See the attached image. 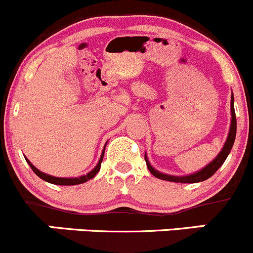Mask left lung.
<instances>
[{
	"mask_svg": "<svg viewBox=\"0 0 253 253\" xmlns=\"http://www.w3.org/2000/svg\"><path fill=\"white\" fill-rule=\"evenodd\" d=\"M235 136H236V114H235V109H234V96H231V126H230L229 136H227L226 142H225L224 147H222V150L220 151V154L215 157L214 161H211L208 166H206L202 171L197 172V173L189 174V176H183V177L169 176V174H164L161 173V172L156 171L155 169H152V166L149 164L146 156H145L146 166L147 169H149V171L151 172L156 178L164 179V181L177 182V183H197V182L206 181V179H208L209 177H211L212 174L219 169V167L225 162L227 155L230 154V150H231L232 145H234Z\"/></svg>",
	"mask_w": 253,
	"mask_h": 253,
	"instance_id": "obj_1",
	"label": "left lung"
}]
</instances>
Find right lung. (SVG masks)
I'll list each match as a JSON object with an SVG mask.
<instances>
[{
  "label": "right lung",
  "mask_w": 253,
  "mask_h": 253,
  "mask_svg": "<svg viewBox=\"0 0 253 253\" xmlns=\"http://www.w3.org/2000/svg\"><path fill=\"white\" fill-rule=\"evenodd\" d=\"M103 156H104V151L102 152V156L101 159H99L98 164H97V166L94 167L93 169H92L89 173H87L86 176H81V177H76V178H59V177H52L50 176V174H46L44 173V172H41L38 169H36V167L33 166V165L31 164V161H28L27 160V162H28V165L31 166V169H33L34 173L37 174L38 177H41L42 179H44V181L49 182V183H52V184H59V186H75V184H81V183H84V182H87L88 179L93 178L94 176H96L97 173H98L99 169H101V164H102V160H103Z\"/></svg>",
  "instance_id": "right-lung-1"
}]
</instances>
